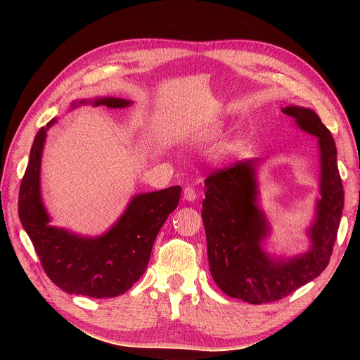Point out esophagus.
Returning a JSON list of instances; mask_svg holds the SVG:
<instances>
[{"mask_svg": "<svg viewBox=\"0 0 360 360\" xmlns=\"http://www.w3.org/2000/svg\"><path fill=\"white\" fill-rule=\"evenodd\" d=\"M197 198V191L193 186H186L184 190V200L186 201H194Z\"/></svg>", "mask_w": 360, "mask_h": 360, "instance_id": "34e87169", "label": "esophagus"}]
</instances>
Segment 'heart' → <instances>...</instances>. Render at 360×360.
<instances>
[{"instance_id": "b5f03b06", "label": "heart", "mask_w": 360, "mask_h": 360, "mask_svg": "<svg viewBox=\"0 0 360 360\" xmlns=\"http://www.w3.org/2000/svg\"><path fill=\"white\" fill-rule=\"evenodd\" d=\"M216 134V131L214 129H210V131H207V132H204V134H201V140H209V139H212L213 136Z\"/></svg>"}]
</instances>
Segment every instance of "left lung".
Instances as JSON below:
<instances>
[{
    "mask_svg": "<svg viewBox=\"0 0 360 360\" xmlns=\"http://www.w3.org/2000/svg\"><path fill=\"white\" fill-rule=\"evenodd\" d=\"M295 125L318 139L319 197L307 228L309 248L292 257L264 250L271 224L258 202V167L264 160L238 162L205 179L201 217L209 266L216 285L231 297L259 305L278 300L312 281L328 266L345 205L337 148L328 128L304 106L281 108Z\"/></svg>",
    "mask_w": 360,
    "mask_h": 360,
    "instance_id": "8db88e82",
    "label": "left lung"
}]
</instances>
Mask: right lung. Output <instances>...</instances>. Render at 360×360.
I'll use <instances>...</instances> for the list:
<instances>
[{"label": "right lung", "mask_w": 360, "mask_h": 360, "mask_svg": "<svg viewBox=\"0 0 360 360\" xmlns=\"http://www.w3.org/2000/svg\"><path fill=\"white\" fill-rule=\"evenodd\" d=\"M82 105L127 108L121 98L74 101L70 110ZM51 120L37 132L18 194V217L29 235L48 277L70 295L115 297L132 288L143 276L155 239L179 202V185L132 197L120 219L99 236H83L51 224L41 193V165Z\"/></svg>", "instance_id": "1"}]
</instances>
